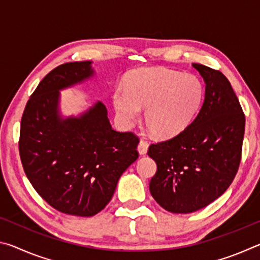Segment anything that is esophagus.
Masks as SVG:
<instances>
[{"instance_id":"obj_1","label":"esophagus","mask_w":260,"mask_h":260,"mask_svg":"<svg viewBox=\"0 0 260 260\" xmlns=\"http://www.w3.org/2000/svg\"><path fill=\"white\" fill-rule=\"evenodd\" d=\"M148 147H149V144L146 142V141H140V143L138 146V151H139L141 156H146L147 155Z\"/></svg>"}]
</instances>
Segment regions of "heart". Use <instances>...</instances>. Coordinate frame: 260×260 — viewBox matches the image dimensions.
I'll use <instances>...</instances> for the list:
<instances>
[{
    "label": "heart",
    "mask_w": 260,
    "mask_h": 260,
    "mask_svg": "<svg viewBox=\"0 0 260 260\" xmlns=\"http://www.w3.org/2000/svg\"><path fill=\"white\" fill-rule=\"evenodd\" d=\"M204 99L203 83L192 74L164 68L141 69L118 87L112 96L118 119L132 127L147 108L146 125L158 139L183 133L195 119Z\"/></svg>",
    "instance_id": "obj_1"
}]
</instances>
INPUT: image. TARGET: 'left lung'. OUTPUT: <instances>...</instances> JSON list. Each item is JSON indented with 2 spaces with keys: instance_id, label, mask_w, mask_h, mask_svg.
Instances as JSON below:
<instances>
[{
  "instance_id": "obj_1",
  "label": "left lung",
  "mask_w": 260,
  "mask_h": 260,
  "mask_svg": "<svg viewBox=\"0 0 260 260\" xmlns=\"http://www.w3.org/2000/svg\"><path fill=\"white\" fill-rule=\"evenodd\" d=\"M192 67L205 82L199 114L183 133L148 150L157 164L149 189L172 213L195 212L227 190L239 170L244 136V113L228 79L205 65Z\"/></svg>"
}]
</instances>
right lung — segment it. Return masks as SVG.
I'll use <instances>...</instances> for the list:
<instances>
[{"instance_id": "right-lung-1", "label": "right lung", "mask_w": 260, "mask_h": 260, "mask_svg": "<svg viewBox=\"0 0 260 260\" xmlns=\"http://www.w3.org/2000/svg\"><path fill=\"white\" fill-rule=\"evenodd\" d=\"M91 64H61L48 73L29 98L20 124L26 177L52 208L79 217L102 211L121 174L139 157V139L114 131L100 101L78 116L61 113L60 90L93 79Z\"/></svg>"}]
</instances>
